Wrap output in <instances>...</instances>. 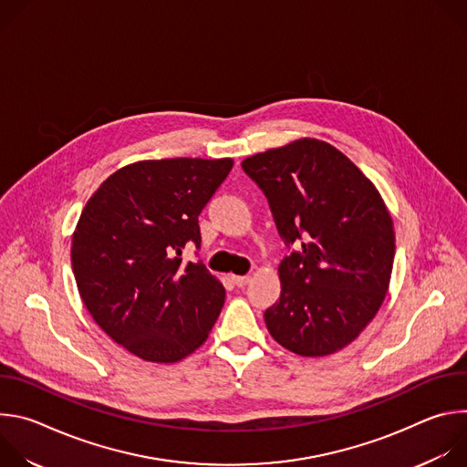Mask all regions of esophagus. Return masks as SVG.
<instances>
[{"label":"esophagus","mask_w":467,"mask_h":467,"mask_svg":"<svg viewBox=\"0 0 467 467\" xmlns=\"http://www.w3.org/2000/svg\"><path fill=\"white\" fill-rule=\"evenodd\" d=\"M249 281H251L249 275H233V283H234L236 286H240V288L245 286Z\"/></svg>","instance_id":"esophagus-1"}]
</instances>
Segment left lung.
<instances>
[{
  "instance_id": "1",
  "label": "left lung",
  "mask_w": 467,
  "mask_h": 467,
  "mask_svg": "<svg viewBox=\"0 0 467 467\" xmlns=\"http://www.w3.org/2000/svg\"><path fill=\"white\" fill-rule=\"evenodd\" d=\"M268 199L285 245L281 297L264 312L270 335L301 357L351 344L384 301L395 234L373 182L337 148L296 140L242 162Z\"/></svg>"
}]
</instances>
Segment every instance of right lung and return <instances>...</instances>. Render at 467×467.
Returning a JSON list of instances; mask_svg holds the SVG:
<instances>
[{"label":"right lung","instance_id":"obj_1","mask_svg":"<svg viewBox=\"0 0 467 467\" xmlns=\"http://www.w3.org/2000/svg\"><path fill=\"white\" fill-rule=\"evenodd\" d=\"M233 168L231 159L129 164L88 199L72 238V268L94 321L129 353L177 362L202 346L225 290L203 262L199 214Z\"/></svg>","mask_w":467,"mask_h":467}]
</instances>
